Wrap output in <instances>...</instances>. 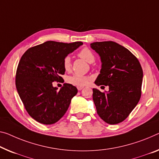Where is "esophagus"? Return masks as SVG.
<instances>
[{
  "mask_svg": "<svg viewBox=\"0 0 159 159\" xmlns=\"http://www.w3.org/2000/svg\"><path fill=\"white\" fill-rule=\"evenodd\" d=\"M83 89V87H77V89L79 90V91H80V90H82Z\"/></svg>",
  "mask_w": 159,
  "mask_h": 159,
  "instance_id": "esophagus-1",
  "label": "esophagus"
}]
</instances>
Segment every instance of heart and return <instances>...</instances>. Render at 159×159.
I'll use <instances>...</instances> for the list:
<instances>
[{
    "label": "heart",
    "mask_w": 159,
    "mask_h": 159,
    "mask_svg": "<svg viewBox=\"0 0 159 159\" xmlns=\"http://www.w3.org/2000/svg\"><path fill=\"white\" fill-rule=\"evenodd\" d=\"M80 57L82 59L86 61L88 63H92L95 60V57L93 53L89 49L87 48H83L82 50L80 51L78 53ZM63 67H64L65 70L66 71H69L71 68L72 63H71V59L69 56H67L63 60ZM90 80V77L89 76H84V75H73L71 76H69L67 78V82L69 84L74 85L76 87H83L84 85L87 84Z\"/></svg>",
    "instance_id": "1"
}]
</instances>
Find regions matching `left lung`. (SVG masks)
Wrapping results in <instances>:
<instances>
[{"label": "left lung", "mask_w": 159, "mask_h": 159, "mask_svg": "<svg viewBox=\"0 0 159 159\" xmlns=\"http://www.w3.org/2000/svg\"><path fill=\"white\" fill-rule=\"evenodd\" d=\"M91 48L100 56L102 69L94 83L109 87L102 92L93 89V101L102 120L116 124L127 118L141 95L143 70L128 49L112 41L96 42Z\"/></svg>", "instance_id": "8db88e82"}]
</instances>
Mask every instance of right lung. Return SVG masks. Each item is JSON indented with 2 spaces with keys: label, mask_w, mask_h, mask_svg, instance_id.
<instances>
[{
  "label": "right lung",
  "mask_w": 159,
  "mask_h": 159,
  "mask_svg": "<svg viewBox=\"0 0 159 159\" xmlns=\"http://www.w3.org/2000/svg\"><path fill=\"white\" fill-rule=\"evenodd\" d=\"M82 45V42L47 41L29 48L21 57L16 71V89L26 111L35 121L52 124L65 115L77 89L65 83L57 91L52 82L62 80L63 60Z\"/></svg>",
  "instance_id": "obj_1"
}]
</instances>
